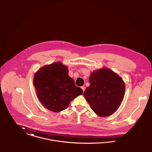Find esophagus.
I'll use <instances>...</instances> for the list:
<instances>
[{
  "mask_svg": "<svg viewBox=\"0 0 152 152\" xmlns=\"http://www.w3.org/2000/svg\"><path fill=\"white\" fill-rule=\"evenodd\" d=\"M81 88H82L83 91L84 92V90H85V87H84V86H82V87H81Z\"/></svg>",
  "mask_w": 152,
  "mask_h": 152,
  "instance_id": "obj_1",
  "label": "esophagus"
}]
</instances>
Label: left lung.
Masks as SVG:
<instances>
[{
    "label": "left lung",
    "instance_id": "left-lung-1",
    "mask_svg": "<svg viewBox=\"0 0 152 152\" xmlns=\"http://www.w3.org/2000/svg\"><path fill=\"white\" fill-rule=\"evenodd\" d=\"M89 82L90 85L83 95L94 112L100 117L115 113L125 93L123 79L113 71L105 68L94 71Z\"/></svg>",
    "mask_w": 152,
    "mask_h": 152
}]
</instances>
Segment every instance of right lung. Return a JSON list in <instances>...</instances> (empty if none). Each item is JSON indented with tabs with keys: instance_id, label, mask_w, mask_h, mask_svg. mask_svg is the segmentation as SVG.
<instances>
[{
	"instance_id": "obj_1",
	"label": "right lung",
	"mask_w": 152,
	"mask_h": 152,
	"mask_svg": "<svg viewBox=\"0 0 152 152\" xmlns=\"http://www.w3.org/2000/svg\"><path fill=\"white\" fill-rule=\"evenodd\" d=\"M34 84L41 104L54 112L66 109L70 101L83 92L75 86L73 79L68 75V68L61 62L40 68L35 73Z\"/></svg>"
}]
</instances>
